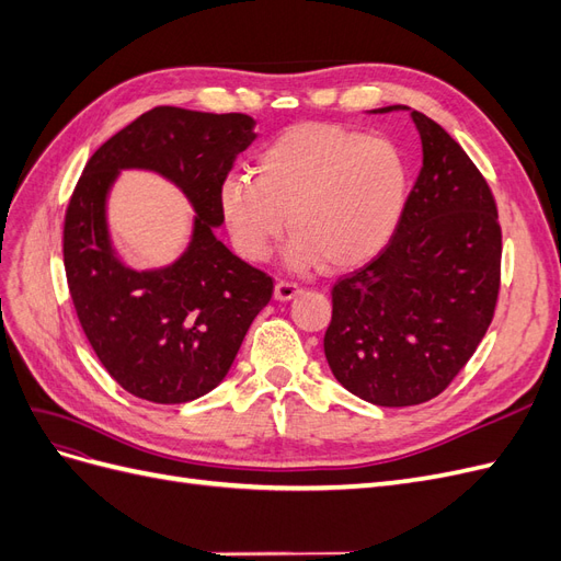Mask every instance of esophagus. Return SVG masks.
Wrapping results in <instances>:
<instances>
[{
	"label": "esophagus",
	"mask_w": 561,
	"mask_h": 561,
	"mask_svg": "<svg viewBox=\"0 0 561 561\" xmlns=\"http://www.w3.org/2000/svg\"><path fill=\"white\" fill-rule=\"evenodd\" d=\"M299 290H301V287H299L297 283L278 280L276 287H274V297H276L278 301H290V299H295V297L299 295Z\"/></svg>",
	"instance_id": "esophagus-1"
}]
</instances>
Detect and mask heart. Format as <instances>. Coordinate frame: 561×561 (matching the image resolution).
Listing matches in <instances>:
<instances>
[{
  "label": "heart",
  "instance_id": "obj_1",
  "mask_svg": "<svg viewBox=\"0 0 561 561\" xmlns=\"http://www.w3.org/2000/svg\"><path fill=\"white\" fill-rule=\"evenodd\" d=\"M410 171L383 138L332 124H304L268 142L248 173L219 186V208L245 260L262 262L287 227L295 268H353L388 245L400 225Z\"/></svg>",
  "mask_w": 561,
  "mask_h": 561
}]
</instances>
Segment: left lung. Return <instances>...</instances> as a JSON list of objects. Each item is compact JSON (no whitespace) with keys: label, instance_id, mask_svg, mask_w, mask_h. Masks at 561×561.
<instances>
[{"label":"left lung","instance_id":"8db88e82","mask_svg":"<svg viewBox=\"0 0 561 561\" xmlns=\"http://www.w3.org/2000/svg\"><path fill=\"white\" fill-rule=\"evenodd\" d=\"M423 165L393 239L332 287L325 358L336 381L379 407L428 402L454 381L494 318L501 285L496 201L433 118L404 105Z\"/></svg>","mask_w":561,"mask_h":561}]
</instances>
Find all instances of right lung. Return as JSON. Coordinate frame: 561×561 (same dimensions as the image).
Returning a JSON list of instances; mask_svg holds the SVG:
<instances>
[{"mask_svg":"<svg viewBox=\"0 0 561 561\" xmlns=\"http://www.w3.org/2000/svg\"><path fill=\"white\" fill-rule=\"evenodd\" d=\"M257 133L248 114L154 107L89 159L65 213L62 260L83 334L110 377L135 398L190 402L227 377L274 280L217 241L219 186ZM122 170L171 179L197 215L191 245L168 267L138 272L117 257L106 196Z\"/></svg>","mask_w":561,"mask_h":561,"instance_id":"add662e5","label":"right lung"}]
</instances>
